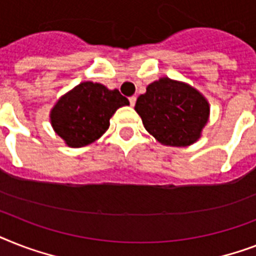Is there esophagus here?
Listing matches in <instances>:
<instances>
[{"instance_id": "obj_1", "label": "esophagus", "mask_w": 256, "mask_h": 256, "mask_svg": "<svg viewBox=\"0 0 256 256\" xmlns=\"http://www.w3.org/2000/svg\"><path fill=\"white\" fill-rule=\"evenodd\" d=\"M128 102H130V104H132V106H134V104H136V96H130V98H128Z\"/></svg>"}]
</instances>
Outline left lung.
Masks as SVG:
<instances>
[{
  "label": "left lung",
  "instance_id": "left-lung-1",
  "mask_svg": "<svg viewBox=\"0 0 256 256\" xmlns=\"http://www.w3.org/2000/svg\"><path fill=\"white\" fill-rule=\"evenodd\" d=\"M136 110L158 142L183 148L194 144L208 120V104L194 88L160 78L138 96Z\"/></svg>",
  "mask_w": 256,
  "mask_h": 256
}]
</instances>
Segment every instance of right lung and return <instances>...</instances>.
<instances>
[{"mask_svg":"<svg viewBox=\"0 0 256 256\" xmlns=\"http://www.w3.org/2000/svg\"><path fill=\"white\" fill-rule=\"evenodd\" d=\"M128 104L116 88L82 82L62 96L50 114L52 126L70 148H82L98 140L108 128L116 108Z\"/></svg>","mask_w":256,"mask_h":256,"instance_id":"right-lung-1","label":"right lung"}]
</instances>
